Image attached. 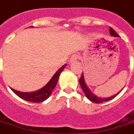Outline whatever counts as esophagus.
I'll use <instances>...</instances> for the list:
<instances>
[{"instance_id":"34e87169","label":"esophagus","mask_w":134,"mask_h":134,"mask_svg":"<svg viewBox=\"0 0 134 134\" xmlns=\"http://www.w3.org/2000/svg\"><path fill=\"white\" fill-rule=\"evenodd\" d=\"M78 58H79V56H78V54H73L72 56H71V62H74L76 61V60H77L78 59Z\"/></svg>"}]
</instances>
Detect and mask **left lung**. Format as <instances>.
<instances>
[{
	"instance_id": "1",
	"label": "left lung",
	"mask_w": 134,
	"mask_h": 134,
	"mask_svg": "<svg viewBox=\"0 0 134 134\" xmlns=\"http://www.w3.org/2000/svg\"><path fill=\"white\" fill-rule=\"evenodd\" d=\"M109 34H110L111 36H112L114 37H119V35H118V34L116 33V31H114V29H112L111 27L109 28ZM79 82H80V87L82 88V91L84 92V93H85L86 96L87 98L90 100H91L92 102H93V103H103V102H106V101H108V100H110L111 99L114 98L116 97V96L118 95V93H116V95L113 96H111L109 98H99L97 97V96H96L93 93H92L91 91H90L88 87H87L86 85L85 82V80H84V76H83V73L82 74V76H80V79H79Z\"/></svg>"
}]
</instances>
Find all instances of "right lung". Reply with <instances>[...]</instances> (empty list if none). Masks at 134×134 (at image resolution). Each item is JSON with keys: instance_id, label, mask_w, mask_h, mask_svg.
<instances>
[{"instance_id": "1", "label": "right lung", "mask_w": 134, "mask_h": 134, "mask_svg": "<svg viewBox=\"0 0 134 134\" xmlns=\"http://www.w3.org/2000/svg\"><path fill=\"white\" fill-rule=\"evenodd\" d=\"M67 66V64H65L63 65L55 73L54 76L49 81V82L46 85L43 87L42 89L38 90L36 92H20L17 90H15L12 88L11 90H12L15 94L18 96L20 98L23 99L25 100L31 102V103H41L42 101L45 100L48 98L51 95L52 91L54 88L56 87V85L57 84L58 80L59 78V76L60 73L64 70L65 67Z\"/></svg>"}]
</instances>
